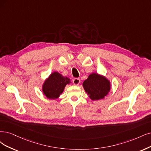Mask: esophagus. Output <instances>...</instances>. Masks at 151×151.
Returning a JSON list of instances; mask_svg holds the SVG:
<instances>
[{
	"instance_id": "esophagus-1",
	"label": "esophagus",
	"mask_w": 151,
	"mask_h": 151,
	"mask_svg": "<svg viewBox=\"0 0 151 151\" xmlns=\"http://www.w3.org/2000/svg\"><path fill=\"white\" fill-rule=\"evenodd\" d=\"M73 85H78L80 83V78H74L73 80Z\"/></svg>"
}]
</instances>
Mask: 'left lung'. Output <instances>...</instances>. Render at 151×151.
Segmentation results:
<instances>
[{"instance_id": "left-lung-1", "label": "left lung", "mask_w": 151, "mask_h": 151, "mask_svg": "<svg viewBox=\"0 0 151 151\" xmlns=\"http://www.w3.org/2000/svg\"><path fill=\"white\" fill-rule=\"evenodd\" d=\"M83 86L92 100L103 99L110 90L109 81L105 77L96 73L89 75Z\"/></svg>"}]
</instances>
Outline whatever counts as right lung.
<instances>
[{
    "label": "right lung",
    "mask_w": 151,
    "mask_h": 151,
    "mask_svg": "<svg viewBox=\"0 0 151 151\" xmlns=\"http://www.w3.org/2000/svg\"><path fill=\"white\" fill-rule=\"evenodd\" d=\"M70 80L58 72H54L45 81L43 85V92L48 99L58 98L63 93L65 87L69 84Z\"/></svg>",
    "instance_id": "obj_1"
}]
</instances>
